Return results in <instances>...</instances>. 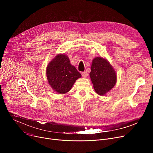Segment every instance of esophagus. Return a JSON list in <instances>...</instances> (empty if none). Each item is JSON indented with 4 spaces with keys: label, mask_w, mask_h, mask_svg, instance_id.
Segmentation results:
<instances>
[{
    "label": "esophagus",
    "mask_w": 153,
    "mask_h": 153,
    "mask_svg": "<svg viewBox=\"0 0 153 153\" xmlns=\"http://www.w3.org/2000/svg\"><path fill=\"white\" fill-rule=\"evenodd\" d=\"M81 74H82V76L83 77H87V73L86 72H81Z\"/></svg>",
    "instance_id": "1"
}]
</instances>
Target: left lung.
I'll return each instance as SVG.
<instances>
[{
    "label": "left lung",
    "mask_w": 153,
    "mask_h": 153,
    "mask_svg": "<svg viewBox=\"0 0 153 153\" xmlns=\"http://www.w3.org/2000/svg\"><path fill=\"white\" fill-rule=\"evenodd\" d=\"M90 77L95 91L100 95H105L117 82L114 68L105 58L96 57L92 60Z\"/></svg>",
    "instance_id": "left-lung-1"
}]
</instances>
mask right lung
<instances>
[{
	"label": "right lung",
	"instance_id": "obj_1",
	"mask_svg": "<svg viewBox=\"0 0 153 153\" xmlns=\"http://www.w3.org/2000/svg\"><path fill=\"white\" fill-rule=\"evenodd\" d=\"M48 81L53 89L59 94L69 92L76 80L81 74L71 64L66 54H59L48 64L46 68Z\"/></svg>",
	"mask_w": 153,
	"mask_h": 153
}]
</instances>
